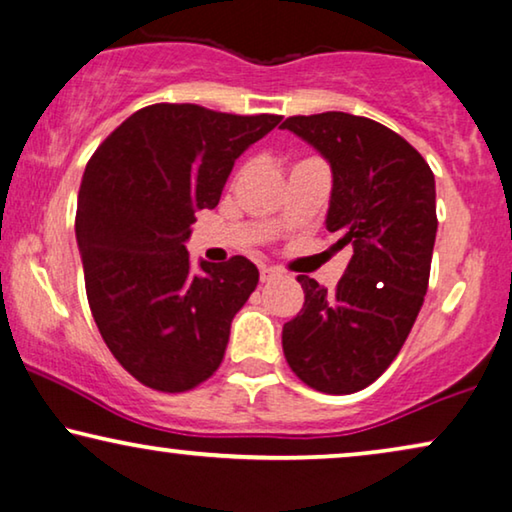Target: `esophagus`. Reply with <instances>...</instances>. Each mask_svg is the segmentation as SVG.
Segmentation results:
<instances>
[{
	"instance_id": "34e87169",
	"label": "esophagus",
	"mask_w": 512,
	"mask_h": 512,
	"mask_svg": "<svg viewBox=\"0 0 512 512\" xmlns=\"http://www.w3.org/2000/svg\"><path fill=\"white\" fill-rule=\"evenodd\" d=\"M283 276V271L276 269V266H259V280L262 283H269V280H276Z\"/></svg>"
}]
</instances>
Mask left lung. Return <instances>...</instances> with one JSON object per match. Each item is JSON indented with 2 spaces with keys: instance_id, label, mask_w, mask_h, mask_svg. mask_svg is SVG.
Masks as SVG:
<instances>
[{
  "instance_id": "1",
  "label": "left lung",
  "mask_w": 512,
  "mask_h": 512,
  "mask_svg": "<svg viewBox=\"0 0 512 512\" xmlns=\"http://www.w3.org/2000/svg\"><path fill=\"white\" fill-rule=\"evenodd\" d=\"M280 127L329 162L327 229L336 250H352L334 292L297 276L304 308L285 322L283 352L308 387L352 394L383 376L422 308L438 227L434 174L403 136L362 115H292Z\"/></svg>"
}]
</instances>
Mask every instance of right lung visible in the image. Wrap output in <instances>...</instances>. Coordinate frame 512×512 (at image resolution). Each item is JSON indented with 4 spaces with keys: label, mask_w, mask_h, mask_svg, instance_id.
I'll list each match as a JSON object with an SVG mask.
<instances>
[{
    "label": "right lung",
    "mask_w": 512,
    "mask_h": 512,
    "mask_svg": "<svg viewBox=\"0 0 512 512\" xmlns=\"http://www.w3.org/2000/svg\"><path fill=\"white\" fill-rule=\"evenodd\" d=\"M280 120L153 104L90 157L76 208L85 292L104 343L146 387L187 392L218 371L259 271L241 255L194 269L185 241L194 213L218 206L236 157Z\"/></svg>",
    "instance_id": "add662e5"
}]
</instances>
